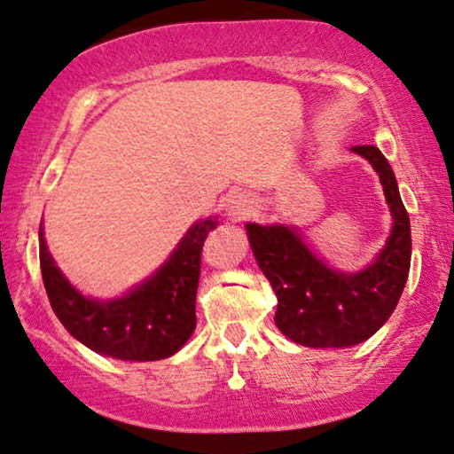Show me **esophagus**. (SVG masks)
<instances>
[{
  "label": "esophagus",
  "mask_w": 454,
  "mask_h": 454,
  "mask_svg": "<svg viewBox=\"0 0 454 454\" xmlns=\"http://www.w3.org/2000/svg\"><path fill=\"white\" fill-rule=\"evenodd\" d=\"M227 216L231 218V221H242V218L250 216L254 210V201L248 198V195H231V198L227 200Z\"/></svg>",
  "instance_id": "esophagus-1"
}]
</instances>
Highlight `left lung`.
<instances>
[{
  "label": "left lung",
  "mask_w": 454,
  "mask_h": 454,
  "mask_svg": "<svg viewBox=\"0 0 454 454\" xmlns=\"http://www.w3.org/2000/svg\"><path fill=\"white\" fill-rule=\"evenodd\" d=\"M354 151L379 172L394 216L387 246L368 270L334 271L293 229L246 225L254 259L276 290L278 328L305 347H349L372 337L394 313L411 270V218L391 166L372 145H357Z\"/></svg>",
  "instance_id": "8db88e82"
}]
</instances>
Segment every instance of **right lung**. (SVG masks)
Returning <instances> with one entry per match:
<instances>
[{"mask_svg":"<svg viewBox=\"0 0 454 454\" xmlns=\"http://www.w3.org/2000/svg\"><path fill=\"white\" fill-rule=\"evenodd\" d=\"M215 227L212 218L195 223L153 278L107 303L86 299L67 282L39 233V265L56 317L92 351L117 360L153 362L176 354L195 328L201 248Z\"/></svg>","mask_w":454,"mask_h":454,"instance_id":"right-lung-1","label":"right lung"}]
</instances>
